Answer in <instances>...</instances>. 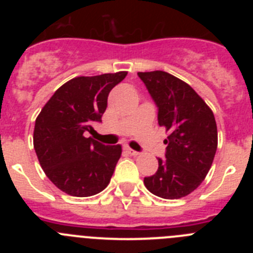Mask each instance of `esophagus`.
Returning <instances> with one entry per match:
<instances>
[{
	"instance_id": "34e87169",
	"label": "esophagus",
	"mask_w": 253,
	"mask_h": 253,
	"mask_svg": "<svg viewBox=\"0 0 253 253\" xmlns=\"http://www.w3.org/2000/svg\"><path fill=\"white\" fill-rule=\"evenodd\" d=\"M124 149L126 152H128V153L130 154V156H138V152L134 151V149H131V148H129V147H124Z\"/></svg>"
}]
</instances>
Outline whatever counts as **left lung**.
Masks as SVG:
<instances>
[{
	"instance_id": "obj_1",
	"label": "left lung",
	"mask_w": 253,
	"mask_h": 253,
	"mask_svg": "<svg viewBox=\"0 0 253 253\" xmlns=\"http://www.w3.org/2000/svg\"><path fill=\"white\" fill-rule=\"evenodd\" d=\"M157 106L160 126H165V158L158 169L144 177L147 189L163 199H180L202 184L218 146L213 111L193 87L163 71L138 72Z\"/></svg>"
}]
</instances>
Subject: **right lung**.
<instances>
[{"instance_id": "right-lung-1", "label": "right lung", "mask_w": 253, "mask_h": 253, "mask_svg": "<svg viewBox=\"0 0 253 253\" xmlns=\"http://www.w3.org/2000/svg\"><path fill=\"white\" fill-rule=\"evenodd\" d=\"M126 72L77 77L60 86L35 120L34 149L49 180L78 198L99 194L110 182L122 146L86 138L101 123L107 96Z\"/></svg>"}]
</instances>
